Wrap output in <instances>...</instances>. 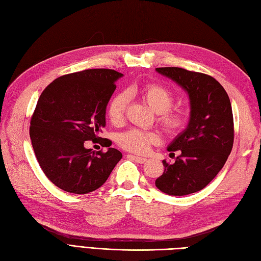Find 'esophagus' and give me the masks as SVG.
Listing matches in <instances>:
<instances>
[{
    "instance_id": "esophagus-1",
    "label": "esophagus",
    "mask_w": 261,
    "mask_h": 261,
    "mask_svg": "<svg viewBox=\"0 0 261 261\" xmlns=\"http://www.w3.org/2000/svg\"><path fill=\"white\" fill-rule=\"evenodd\" d=\"M128 158H130V159H133L134 161H136L137 163H145L147 161L146 158H141V156H138V155H133V154H128L127 155Z\"/></svg>"
}]
</instances>
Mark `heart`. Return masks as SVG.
<instances>
[{
    "instance_id": "heart-1",
    "label": "heart",
    "mask_w": 261,
    "mask_h": 261,
    "mask_svg": "<svg viewBox=\"0 0 261 261\" xmlns=\"http://www.w3.org/2000/svg\"><path fill=\"white\" fill-rule=\"evenodd\" d=\"M133 93V90L128 91ZM127 91H122L110 101L108 106V116L114 125L121 124L124 121L126 109L129 101ZM140 96L146 103L158 113V122L162 126L164 132L174 135L184 127L188 120V111L184 109L171 110L174 102V94L163 85L149 84L140 90ZM158 140V136L152 132H147L139 128H130L118 134L117 144L130 152L143 153Z\"/></svg>"
}]
</instances>
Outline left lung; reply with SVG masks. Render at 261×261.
<instances>
[{
	"label": "left lung",
	"instance_id": "left-lung-1",
	"mask_svg": "<svg viewBox=\"0 0 261 261\" xmlns=\"http://www.w3.org/2000/svg\"><path fill=\"white\" fill-rule=\"evenodd\" d=\"M155 70L180 86L191 105L187 127L168 147L171 153L179 150V155L174 163L162 161L164 172L155 186L171 196L199 192L217 176L231 153L234 123L230 98L209 75L180 67Z\"/></svg>",
	"mask_w": 261,
	"mask_h": 261
}]
</instances>
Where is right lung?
<instances>
[{
	"mask_svg": "<svg viewBox=\"0 0 261 261\" xmlns=\"http://www.w3.org/2000/svg\"><path fill=\"white\" fill-rule=\"evenodd\" d=\"M122 76L107 68L72 73L53 81L39 98L30 121L31 145L46 177L63 191H96L122 159L117 149L96 152L84 146L101 138L107 106Z\"/></svg>",
	"mask_w": 261,
	"mask_h": 261,
	"instance_id": "1",
	"label": "right lung"
}]
</instances>
